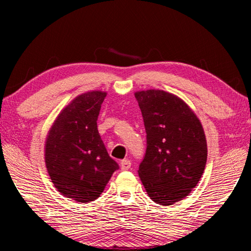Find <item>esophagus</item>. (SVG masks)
I'll return each mask as SVG.
<instances>
[{
  "label": "esophagus",
  "instance_id": "obj_1",
  "mask_svg": "<svg viewBox=\"0 0 251 251\" xmlns=\"http://www.w3.org/2000/svg\"><path fill=\"white\" fill-rule=\"evenodd\" d=\"M130 166H131V163H130L129 159H123L121 161L122 171H128V169L130 168Z\"/></svg>",
  "mask_w": 251,
  "mask_h": 251
}]
</instances>
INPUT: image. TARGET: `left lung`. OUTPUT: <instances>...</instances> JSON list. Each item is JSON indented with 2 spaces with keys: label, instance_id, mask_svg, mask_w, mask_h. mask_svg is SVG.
I'll return each mask as SVG.
<instances>
[{
  "label": "left lung",
  "instance_id": "obj_1",
  "mask_svg": "<svg viewBox=\"0 0 251 251\" xmlns=\"http://www.w3.org/2000/svg\"><path fill=\"white\" fill-rule=\"evenodd\" d=\"M147 148L138 175L152 201L173 205L196 187L207 161L201 121L179 97L161 90L136 92Z\"/></svg>",
  "mask_w": 251,
  "mask_h": 251
}]
</instances>
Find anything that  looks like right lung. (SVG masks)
<instances>
[{"label": "right lung", "instance_id": "add662e5", "mask_svg": "<svg viewBox=\"0 0 251 251\" xmlns=\"http://www.w3.org/2000/svg\"><path fill=\"white\" fill-rule=\"evenodd\" d=\"M105 92L84 93L58 114L45 142V164L59 193L78 202L100 197L118 169L97 129Z\"/></svg>", "mask_w": 251, "mask_h": 251}]
</instances>
